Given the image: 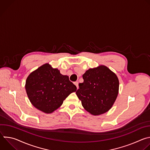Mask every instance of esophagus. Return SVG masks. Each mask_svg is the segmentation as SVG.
I'll use <instances>...</instances> for the list:
<instances>
[{
	"instance_id": "obj_1",
	"label": "esophagus",
	"mask_w": 150,
	"mask_h": 150,
	"mask_svg": "<svg viewBox=\"0 0 150 150\" xmlns=\"http://www.w3.org/2000/svg\"><path fill=\"white\" fill-rule=\"evenodd\" d=\"M74 84L76 85L77 89H78V87H79V86H78V82H75Z\"/></svg>"
}]
</instances>
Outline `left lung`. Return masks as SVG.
<instances>
[{
    "label": "left lung",
    "instance_id": "1",
    "mask_svg": "<svg viewBox=\"0 0 150 150\" xmlns=\"http://www.w3.org/2000/svg\"><path fill=\"white\" fill-rule=\"evenodd\" d=\"M83 82L76 91L83 108L91 115L98 116L108 112L114 104L119 87L115 73L104 65L90 68L82 75Z\"/></svg>",
    "mask_w": 150,
    "mask_h": 150
}]
</instances>
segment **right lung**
Returning <instances> with one entry per match:
<instances>
[{
  "mask_svg": "<svg viewBox=\"0 0 150 150\" xmlns=\"http://www.w3.org/2000/svg\"><path fill=\"white\" fill-rule=\"evenodd\" d=\"M25 87L31 103L47 114L57 110L70 94L76 91L69 76L62 75L49 63L32 72L27 78Z\"/></svg>",
  "mask_w": 150,
  "mask_h": 150,
  "instance_id": "1",
  "label": "right lung"
}]
</instances>
